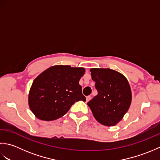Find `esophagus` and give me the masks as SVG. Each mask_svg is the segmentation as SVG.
Returning <instances> with one entry per match:
<instances>
[{
	"label": "esophagus",
	"mask_w": 160,
	"mask_h": 160,
	"mask_svg": "<svg viewBox=\"0 0 160 160\" xmlns=\"http://www.w3.org/2000/svg\"><path fill=\"white\" fill-rule=\"evenodd\" d=\"M91 99V97L90 96H87V97L86 98V102H89Z\"/></svg>",
	"instance_id": "34e87169"
}]
</instances>
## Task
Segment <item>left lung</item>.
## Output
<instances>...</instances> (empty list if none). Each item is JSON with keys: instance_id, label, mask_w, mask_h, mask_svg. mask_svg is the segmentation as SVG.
Instances as JSON below:
<instances>
[{"instance_id": "8db88e82", "label": "left lung", "mask_w": 160, "mask_h": 160, "mask_svg": "<svg viewBox=\"0 0 160 160\" xmlns=\"http://www.w3.org/2000/svg\"><path fill=\"white\" fill-rule=\"evenodd\" d=\"M90 71L98 95L87 103L88 106L98 122L108 127L115 126L123 118L131 103L128 80L113 69L92 68Z\"/></svg>"}]
</instances>
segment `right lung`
<instances>
[{"mask_svg":"<svg viewBox=\"0 0 160 160\" xmlns=\"http://www.w3.org/2000/svg\"><path fill=\"white\" fill-rule=\"evenodd\" d=\"M85 69L69 65L51 67L33 80L29 106L36 118L52 121L63 116L76 102L86 101L79 80Z\"/></svg>","mask_w":160,"mask_h":160,"instance_id":"add662e5","label":"right lung"}]
</instances>
